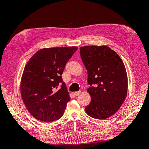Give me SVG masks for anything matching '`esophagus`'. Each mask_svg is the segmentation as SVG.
Listing matches in <instances>:
<instances>
[{"mask_svg": "<svg viewBox=\"0 0 149 149\" xmlns=\"http://www.w3.org/2000/svg\"><path fill=\"white\" fill-rule=\"evenodd\" d=\"M80 94H81V91H78V92H74V96H77L79 95Z\"/></svg>", "mask_w": 149, "mask_h": 149, "instance_id": "esophagus-1", "label": "esophagus"}]
</instances>
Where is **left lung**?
Instances as JSON below:
<instances>
[{"label": "left lung", "instance_id": "8db88e82", "mask_svg": "<svg viewBox=\"0 0 149 149\" xmlns=\"http://www.w3.org/2000/svg\"><path fill=\"white\" fill-rule=\"evenodd\" d=\"M80 55L91 85L87 90L91 102L85 111L94 119L109 118L119 109L127 96L128 80L124 63L106 45L81 47Z\"/></svg>", "mask_w": 149, "mask_h": 149}]
</instances>
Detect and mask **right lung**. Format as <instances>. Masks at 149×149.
Returning a JSON list of instances; mask_svg holds the SVG:
<instances>
[{
	"label": "right lung",
	"mask_w": 149,
	"mask_h": 149,
	"mask_svg": "<svg viewBox=\"0 0 149 149\" xmlns=\"http://www.w3.org/2000/svg\"><path fill=\"white\" fill-rule=\"evenodd\" d=\"M78 47L43 48L26 63L20 81V92L26 109L33 118L49 123L61 118L70 100L61 74ZM61 88L56 91L59 84Z\"/></svg>",
	"instance_id": "add662e5"
}]
</instances>
